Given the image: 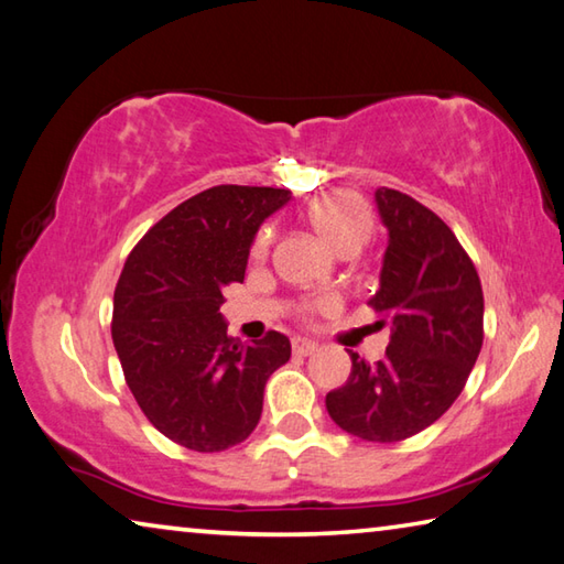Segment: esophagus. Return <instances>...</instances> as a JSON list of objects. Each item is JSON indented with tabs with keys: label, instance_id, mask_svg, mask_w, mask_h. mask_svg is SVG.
<instances>
[{
	"label": "esophagus",
	"instance_id": "esophagus-1",
	"mask_svg": "<svg viewBox=\"0 0 564 564\" xmlns=\"http://www.w3.org/2000/svg\"><path fill=\"white\" fill-rule=\"evenodd\" d=\"M292 349H294V354H300V357H310V354L319 349V344L312 341V339H294Z\"/></svg>",
	"mask_w": 564,
	"mask_h": 564
}]
</instances>
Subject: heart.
Segmentation results:
<instances>
[{
    "label": "heart",
    "instance_id": "b5f03b06",
    "mask_svg": "<svg viewBox=\"0 0 564 564\" xmlns=\"http://www.w3.org/2000/svg\"><path fill=\"white\" fill-rule=\"evenodd\" d=\"M307 215H310L312 225L317 227V232L337 252L349 250V247H361L369 240L371 227H373V217H371L369 205L364 203L361 197L349 195V193H327V195L317 197V200L310 205ZM270 242H272V230L270 227H262L252 242L254 260H262L267 250H270ZM332 304H334L332 297L307 300V302H302V314L304 317H310V314L327 310V307H332Z\"/></svg>",
    "mask_w": 564,
    "mask_h": 564
}]
</instances>
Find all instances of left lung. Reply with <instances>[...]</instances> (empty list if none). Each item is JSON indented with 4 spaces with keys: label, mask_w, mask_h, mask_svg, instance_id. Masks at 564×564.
<instances>
[{
    "label": "left lung",
    "mask_w": 564,
    "mask_h": 564,
    "mask_svg": "<svg viewBox=\"0 0 564 564\" xmlns=\"http://www.w3.org/2000/svg\"><path fill=\"white\" fill-rule=\"evenodd\" d=\"M377 205L389 247L369 307L391 322V341L377 364L349 354L351 373L327 393V411L351 436L397 443L438 421L466 387L482 347V288L436 213L391 187H379Z\"/></svg>",
    "instance_id": "8db88e82"
}]
</instances>
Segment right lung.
Returning <instances> with one entry per match:
<instances>
[{"label": "right lung", "mask_w": 564, "mask_h": 564, "mask_svg": "<svg viewBox=\"0 0 564 564\" xmlns=\"http://www.w3.org/2000/svg\"><path fill=\"white\" fill-rule=\"evenodd\" d=\"M292 197L282 187L215 185L161 217L123 264L111 337L145 419L177 446L217 453L242 443L264 383L290 361L280 332L227 337L223 290L245 280L257 227Z\"/></svg>", "instance_id": "add662e5"}]
</instances>
